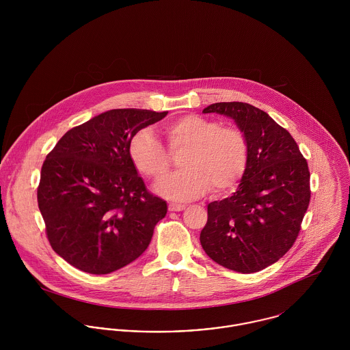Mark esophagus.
<instances>
[{"instance_id": "obj_1", "label": "esophagus", "mask_w": 350, "mask_h": 350, "mask_svg": "<svg viewBox=\"0 0 350 350\" xmlns=\"http://www.w3.org/2000/svg\"><path fill=\"white\" fill-rule=\"evenodd\" d=\"M186 208V204H182V203H174V202H171L170 204H168V210L170 211H182V210H185Z\"/></svg>"}]
</instances>
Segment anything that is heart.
Listing matches in <instances>:
<instances>
[{
    "mask_svg": "<svg viewBox=\"0 0 350 350\" xmlns=\"http://www.w3.org/2000/svg\"><path fill=\"white\" fill-rule=\"evenodd\" d=\"M164 136L172 153L186 150L180 159L182 170L156 186L164 198L194 200L208 190L225 194L240 183L247 171L250 144L245 133L236 126L185 114L164 126ZM129 154L139 172L154 180L167 174L172 161L171 153L150 129H142L132 137Z\"/></svg>",
    "mask_w": 350,
    "mask_h": 350,
    "instance_id": "b5f03b06",
    "label": "heart"
}]
</instances>
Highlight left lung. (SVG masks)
I'll return each mask as SVG.
<instances>
[{
    "mask_svg": "<svg viewBox=\"0 0 350 350\" xmlns=\"http://www.w3.org/2000/svg\"><path fill=\"white\" fill-rule=\"evenodd\" d=\"M203 113L232 117L250 144L247 171L237 191L207 204L202 248L219 265L258 272L294 245L311 190L307 160L290 132L245 102H218Z\"/></svg>",
    "mask_w": 350,
    "mask_h": 350,
    "instance_id": "1",
    "label": "left lung"
}]
</instances>
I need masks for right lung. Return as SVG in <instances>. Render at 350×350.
<instances>
[{"instance_id": "add662e5", "label": "right lung", "mask_w": 350, "mask_h": 350, "mask_svg": "<svg viewBox=\"0 0 350 350\" xmlns=\"http://www.w3.org/2000/svg\"><path fill=\"white\" fill-rule=\"evenodd\" d=\"M165 116L113 109L70 129L47 154L38 204L52 250L72 267L106 275L148 248L167 203L137 175L129 143Z\"/></svg>"}]
</instances>
